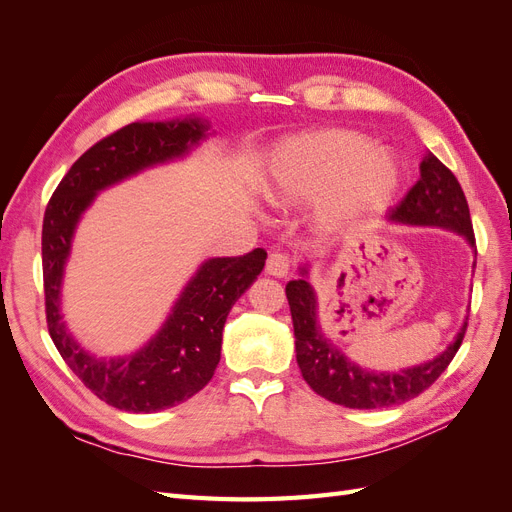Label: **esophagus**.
<instances>
[{"instance_id":"obj_1","label":"esophagus","mask_w":512,"mask_h":512,"mask_svg":"<svg viewBox=\"0 0 512 512\" xmlns=\"http://www.w3.org/2000/svg\"><path fill=\"white\" fill-rule=\"evenodd\" d=\"M267 273L269 275H275V277H286L288 271H290V258L282 252H273L269 254V260H267Z\"/></svg>"}]
</instances>
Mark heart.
<instances>
[{
	"label": "heart",
	"mask_w": 512,
	"mask_h": 512,
	"mask_svg": "<svg viewBox=\"0 0 512 512\" xmlns=\"http://www.w3.org/2000/svg\"><path fill=\"white\" fill-rule=\"evenodd\" d=\"M399 166L369 136L327 128L286 141L271 166L267 196L280 207H301L324 198L320 222L337 228L391 203Z\"/></svg>",
	"instance_id": "1"
}]
</instances>
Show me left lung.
<instances>
[{
  "label": "left lung",
  "instance_id": "8db88e82",
  "mask_svg": "<svg viewBox=\"0 0 512 512\" xmlns=\"http://www.w3.org/2000/svg\"><path fill=\"white\" fill-rule=\"evenodd\" d=\"M391 220L412 226L455 230L461 237H466L476 252L466 194H463L457 177L433 153H427L421 162V179L401 198V203L391 209ZM301 273L307 275V267H303ZM286 297L292 314L297 363L305 382L320 397L337 406L356 410L399 406L427 391L451 365L468 329L466 318L455 342L429 363L401 371H369L352 363L342 350H337V346L322 335L316 318V292L305 277L286 284Z\"/></svg>",
  "mask_w": 512,
  "mask_h": 512
}]
</instances>
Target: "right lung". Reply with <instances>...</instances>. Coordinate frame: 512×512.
I'll return each instance as SVG.
<instances>
[{"instance_id":"add662e5","label":"right lung","mask_w":512,"mask_h":512,"mask_svg":"<svg viewBox=\"0 0 512 512\" xmlns=\"http://www.w3.org/2000/svg\"><path fill=\"white\" fill-rule=\"evenodd\" d=\"M209 126L198 117L130 123L108 134L72 164L59 181L42 222V273L46 327L61 359L108 406L151 414L190 399L213 378L220 363L222 331L230 307L265 267L267 252L211 258L183 288L158 335L119 359H98L74 342L61 320V280L74 228L100 190L141 170L181 158Z\"/></svg>"}]
</instances>
